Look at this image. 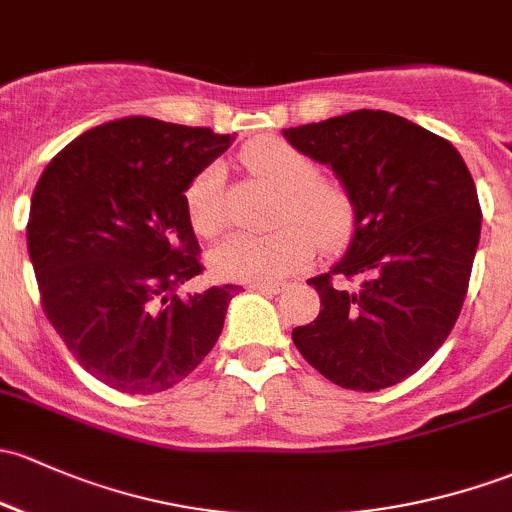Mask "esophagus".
I'll list each match as a JSON object with an SVG mask.
<instances>
[{
  "mask_svg": "<svg viewBox=\"0 0 512 512\" xmlns=\"http://www.w3.org/2000/svg\"><path fill=\"white\" fill-rule=\"evenodd\" d=\"M252 292H262V294H279L284 289L282 282H252L250 284Z\"/></svg>",
  "mask_w": 512,
  "mask_h": 512,
  "instance_id": "obj_1",
  "label": "esophagus"
}]
</instances>
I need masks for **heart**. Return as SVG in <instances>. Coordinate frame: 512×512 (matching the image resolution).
I'll use <instances>...</instances> for the list:
<instances>
[{
	"instance_id": "obj_1",
	"label": "heart",
	"mask_w": 512,
	"mask_h": 512,
	"mask_svg": "<svg viewBox=\"0 0 512 512\" xmlns=\"http://www.w3.org/2000/svg\"><path fill=\"white\" fill-rule=\"evenodd\" d=\"M247 169L284 193L282 220H299L274 233L228 235L211 250L208 265L233 282H274L297 272L314 255V238L333 245L346 235L351 208L346 196L333 186L319 184V169L306 154L284 142H255L242 149ZM186 211L193 230L213 238L225 225L223 164L203 166L186 188ZM315 235L311 236L310 233Z\"/></svg>"
}]
</instances>
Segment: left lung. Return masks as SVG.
Here are the masks:
<instances>
[{
  "label": "left lung",
  "instance_id": "8db88e82",
  "mask_svg": "<svg viewBox=\"0 0 512 512\" xmlns=\"http://www.w3.org/2000/svg\"><path fill=\"white\" fill-rule=\"evenodd\" d=\"M282 134L336 174L353 206L343 257L306 282L324 309L294 328V346L346 390L402 383L437 353L464 304L481 238L469 169L454 144L383 110ZM346 278L361 284L348 293Z\"/></svg>",
  "mask_w": 512,
  "mask_h": 512
}]
</instances>
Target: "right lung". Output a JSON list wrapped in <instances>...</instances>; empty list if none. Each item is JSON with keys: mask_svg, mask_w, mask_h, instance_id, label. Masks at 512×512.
Wrapping results in <instances>:
<instances>
[{"mask_svg": "<svg viewBox=\"0 0 512 512\" xmlns=\"http://www.w3.org/2000/svg\"><path fill=\"white\" fill-rule=\"evenodd\" d=\"M233 139L129 115L75 137L34 188L26 242L43 311L112 390H169L223 331L238 287L176 289L203 272L186 188Z\"/></svg>", "mask_w": 512, "mask_h": 512, "instance_id": "add662e5", "label": "right lung"}]
</instances>
